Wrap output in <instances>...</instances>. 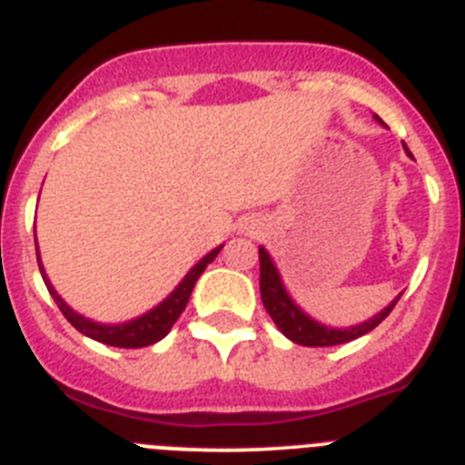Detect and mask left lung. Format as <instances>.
<instances>
[{
	"instance_id": "left-lung-1",
	"label": "left lung",
	"mask_w": 465,
	"mask_h": 465,
	"mask_svg": "<svg viewBox=\"0 0 465 465\" xmlns=\"http://www.w3.org/2000/svg\"><path fill=\"white\" fill-rule=\"evenodd\" d=\"M377 118V116H375ZM380 121V118H377ZM408 151V146H405ZM408 155H412L408 151ZM258 261H261V300L265 305V312L272 316V322L277 323L279 331L295 344H302V347H335V344L351 342V340L361 338L365 332H371L372 328L380 326L386 316L391 314V310L396 307V302L401 300L398 295L391 305H386L380 314H375L368 322L359 323V326L349 328H331L323 326V323L314 322L312 316H307L305 312L295 305L291 295L283 289L282 277H279L277 268H274L272 258L265 249H258Z\"/></svg>"
}]
</instances>
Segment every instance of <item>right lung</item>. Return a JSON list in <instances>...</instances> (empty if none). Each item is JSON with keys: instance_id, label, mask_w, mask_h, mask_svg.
<instances>
[{"instance_id": "obj_1", "label": "right lung", "mask_w": 465, "mask_h": 465, "mask_svg": "<svg viewBox=\"0 0 465 465\" xmlns=\"http://www.w3.org/2000/svg\"><path fill=\"white\" fill-rule=\"evenodd\" d=\"M223 249V244L216 246L213 252H209L207 256L203 258V261L197 262L195 268L191 270V272L183 277V282L176 286L174 291H172L170 295H167L163 302H160L158 307H153L151 312H146V314H142L139 319H133V322L127 323H118V326H106V323H94L90 322V319H85V316L76 314V312L72 310V307L64 302L60 295L55 293V289L51 286V282H48L46 272H44V265H41V258H39V252H36V262H39V270H41V277H44V282H46V289L48 293L53 295V300H55V305L60 307V312L64 314V319H67L69 323H72L74 328L79 332H84V335H88V338L97 340V342L102 344H109V347H121V349H139V347H149V344H155L158 340H163L170 332V328L174 326V322L182 316V312L186 310L188 305V298H191L193 293V286H195L197 277L204 272V268H207L209 262L213 261V258L219 256V252Z\"/></svg>"}]
</instances>
